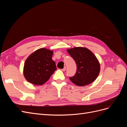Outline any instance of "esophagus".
Listing matches in <instances>:
<instances>
[{
    "label": "esophagus",
    "mask_w": 127,
    "mask_h": 127,
    "mask_svg": "<svg viewBox=\"0 0 127 127\" xmlns=\"http://www.w3.org/2000/svg\"><path fill=\"white\" fill-rule=\"evenodd\" d=\"M66 67H64L63 69H61V70H62V71H64L65 70H66Z\"/></svg>",
    "instance_id": "1"
}]
</instances>
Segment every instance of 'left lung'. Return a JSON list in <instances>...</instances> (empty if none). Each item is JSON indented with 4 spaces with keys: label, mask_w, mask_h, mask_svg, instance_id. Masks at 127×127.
<instances>
[{
    "label": "left lung",
    "mask_w": 127,
    "mask_h": 127,
    "mask_svg": "<svg viewBox=\"0 0 127 127\" xmlns=\"http://www.w3.org/2000/svg\"><path fill=\"white\" fill-rule=\"evenodd\" d=\"M77 64L75 75L69 79L75 85L84 86L93 83L100 71V64L97 58L89 49L75 47L67 50Z\"/></svg>",
    "instance_id": "obj_1"
}]
</instances>
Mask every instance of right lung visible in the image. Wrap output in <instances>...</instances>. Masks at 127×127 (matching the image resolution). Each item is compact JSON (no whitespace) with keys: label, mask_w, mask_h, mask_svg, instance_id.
<instances>
[{"label":"right lung","mask_w":127,"mask_h":127,"mask_svg":"<svg viewBox=\"0 0 127 127\" xmlns=\"http://www.w3.org/2000/svg\"><path fill=\"white\" fill-rule=\"evenodd\" d=\"M53 53V50L40 48L28 57L23 68L27 81L35 85H42L48 81L57 69L52 59Z\"/></svg>","instance_id":"1"}]
</instances>
